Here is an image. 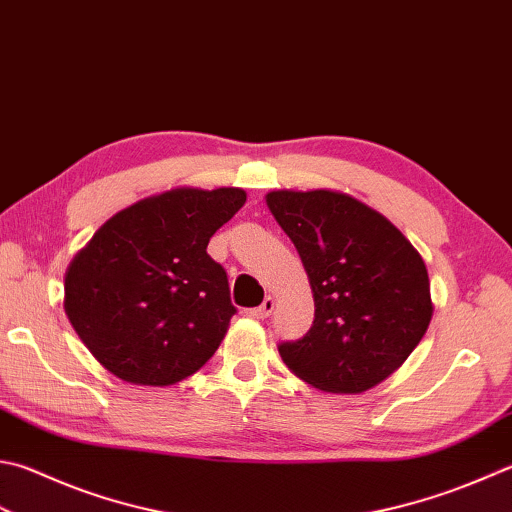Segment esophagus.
<instances>
[{"label":"esophagus","instance_id":"esophagus-1","mask_svg":"<svg viewBox=\"0 0 512 512\" xmlns=\"http://www.w3.org/2000/svg\"><path fill=\"white\" fill-rule=\"evenodd\" d=\"M274 307H276V298H274V296H267L265 301H263V305L254 307V310L249 312V314H252L254 318H260V321H263V318H267L269 314L274 312Z\"/></svg>","mask_w":512,"mask_h":512}]
</instances>
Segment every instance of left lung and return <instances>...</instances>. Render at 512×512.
Instances as JSON below:
<instances>
[{
	"label": "left lung",
	"instance_id": "left-lung-1",
	"mask_svg": "<svg viewBox=\"0 0 512 512\" xmlns=\"http://www.w3.org/2000/svg\"><path fill=\"white\" fill-rule=\"evenodd\" d=\"M265 202L303 260L314 323L278 347L316 390L361 394L397 372L435 312L426 263L379 211L334 189H276Z\"/></svg>",
	"mask_w": 512,
	"mask_h": 512
}]
</instances>
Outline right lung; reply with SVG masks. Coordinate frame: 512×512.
<instances>
[{
	"label": "right lung",
	"instance_id": "obj_1",
	"mask_svg": "<svg viewBox=\"0 0 512 512\" xmlns=\"http://www.w3.org/2000/svg\"><path fill=\"white\" fill-rule=\"evenodd\" d=\"M238 187H176L118 211L64 274V312L102 368L133 385H173L223 343L236 307L209 238L234 218Z\"/></svg>",
	"mask_w": 512,
	"mask_h": 512
}]
</instances>
